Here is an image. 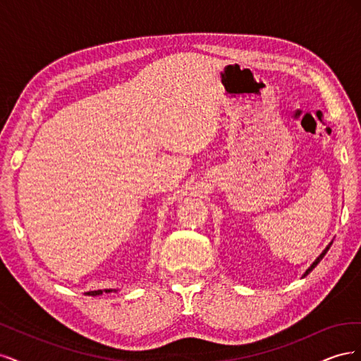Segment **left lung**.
Returning <instances> with one entry per match:
<instances>
[{
  "label": "left lung",
  "instance_id": "8db88e82",
  "mask_svg": "<svg viewBox=\"0 0 361 361\" xmlns=\"http://www.w3.org/2000/svg\"><path fill=\"white\" fill-rule=\"evenodd\" d=\"M331 244H333V243H330V244H329V245H326V247H325V250H324V251H322V253H321V255H319V256H318V257H316V260H314V262H313V264H312V265H310V267H309V268H307V269H305V272H304V274H302V277H305V276H307V274H310V272H312V271H313V269H314V267H316V265H318V264H319V262H321V260H322V257H324V256H325V255H326V251H329V250H330V247H331Z\"/></svg>",
  "mask_w": 361,
  "mask_h": 361
}]
</instances>
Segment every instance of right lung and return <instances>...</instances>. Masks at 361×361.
Masks as SVG:
<instances>
[{
	"label": "right lung",
	"instance_id": "1",
	"mask_svg": "<svg viewBox=\"0 0 361 361\" xmlns=\"http://www.w3.org/2000/svg\"><path fill=\"white\" fill-rule=\"evenodd\" d=\"M110 293V292H117L116 289H104V290H90V292H85L87 295H93V297H96V295H102V293Z\"/></svg>",
	"mask_w": 361,
	"mask_h": 361
}]
</instances>
